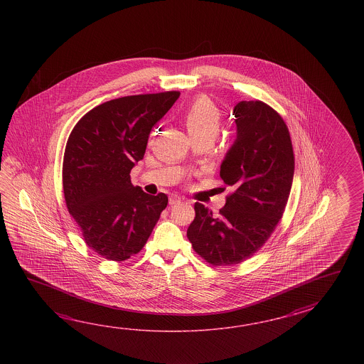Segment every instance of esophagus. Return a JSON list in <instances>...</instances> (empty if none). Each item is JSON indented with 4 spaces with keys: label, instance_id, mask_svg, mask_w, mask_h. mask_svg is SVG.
I'll list each match as a JSON object with an SVG mask.
<instances>
[{
    "label": "esophagus",
    "instance_id": "obj_1",
    "mask_svg": "<svg viewBox=\"0 0 364 364\" xmlns=\"http://www.w3.org/2000/svg\"><path fill=\"white\" fill-rule=\"evenodd\" d=\"M181 201H182V198L178 196V195H174V193H173V195L169 196V204H171V205H173V204H177V203H181Z\"/></svg>",
    "mask_w": 364,
    "mask_h": 364
}]
</instances>
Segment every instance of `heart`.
Instances as JSON below:
<instances>
[{"label":"heart","instance_id":"obj_1","mask_svg":"<svg viewBox=\"0 0 364 364\" xmlns=\"http://www.w3.org/2000/svg\"><path fill=\"white\" fill-rule=\"evenodd\" d=\"M223 113L216 104L208 97L201 96L186 109L183 122L188 134L196 141L213 140L221 127Z\"/></svg>","mask_w":364,"mask_h":364}]
</instances>
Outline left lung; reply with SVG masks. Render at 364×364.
I'll use <instances>...</instances> for the list:
<instances>
[{"instance_id": "left-lung-1", "label": "left lung", "mask_w": 364, "mask_h": 364, "mask_svg": "<svg viewBox=\"0 0 364 364\" xmlns=\"http://www.w3.org/2000/svg\"><path fill=\"white\" fill-rule=\"evenodd\" d=\"M237 139L220 176L232 187L215 216L195 203L187 229L193 251L212 265L245 262L263 247L287 208L294 177V151L284 118L260 100L234 108Z\"/></svg>"}]
</instances>
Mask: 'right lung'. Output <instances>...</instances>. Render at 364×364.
Instances as JSON below:
<instances>
[{
  "instance_id": "add662e5",
  "label": "right lung",
  "mask_w": 364,
  "mask_h": 364,
  "mask_svg": "<svg viewBox=\"0 0 364 364\" xmlns=\"http://www.w3.org/2000/svg\"><path fill=\"white\" fill-rule=\"evenodd\" d=\"M179 91L124 96L82 117L70 132L62 164L66 207L85 245L113 262L136 255L168 205L134 186L130 171L140 161L155 126Z\"/></svg>"
}]
</instances>
